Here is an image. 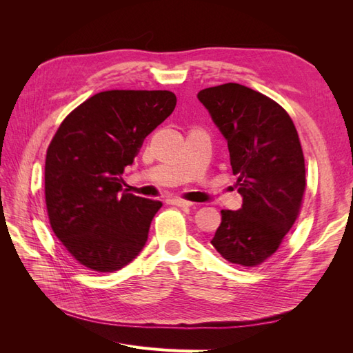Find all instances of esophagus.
I'll return each mask as SVG.
<instances>
[{
  "label": "esophagus",
  "mask_w": 353,
  "mask_h": 353,
  "mask_svg": "<svg viewBox=\"0 0 353 353\" xmlns=\"http://www.w3.org/2000/svg\"><path fill=\"white\" fill-rule=\"evenodd\" d=\"M169 201H170V205H175V206H179V208H190V206L194 205V203H191L188 200H183V199H172Z\"/></svg>",
  "instance_id": "1"
}]
</instances>
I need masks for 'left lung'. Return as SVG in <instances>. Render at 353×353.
<instances>
[{
	"instance_id": "1",
	"label": "left lung",
	"mask_w": 353,
	"mask_h": 353,
	"mask_svg": "<svg viewBox=\"0 0 353 353\" xmlns=\"http://www.w3.org/2000/svg\"><path fill=\"white\" fill-rule=\"evenodd\" d=\"M199 101L227 140L243 197L221 210L212 245L231 263L256 266L293 227L305 191V159L292 117L266 95L240 83L201 90Z\"/></svg>"
}]
</instances>
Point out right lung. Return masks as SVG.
<instances>
[{"label": "right lung", "mask_w": 353, "mask_h": 353, "mask_svg": "<svg viewBox=\"0 0 353 353\" xmlns=\"http://www.w3.org/2000/svg\"><path fill=\"white\" fill-rule=\"evenodd\" d=\"M175 104L170 91H103L60 125L47 150L46 203L52 231L81 265L113 272L143 250L162 201L126 193L121 175Z\"/></svg>", "instance_id": "obj_1"}]
</instances>
